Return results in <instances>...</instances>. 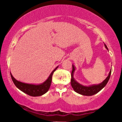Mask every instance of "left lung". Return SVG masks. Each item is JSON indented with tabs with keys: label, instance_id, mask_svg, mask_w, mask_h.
<instances>
[{
	"label": "left lung",
	"instance_id": "8db88e82",
	"mask_svg": "<svg viewBox=\"0 0 122 122\" xmlns=\"http://www.w3.org/2000/svg\"><path fill=\"white\" fill-rule=\"evenodd\" d=\"M104 45L108 50V48L107 46L106 45V44H104ZM75 71V66L72 65V74H71V77H71V85H72L73 89H74L75 92L79 93V94L85 95V96H92V95L96 94L97 92L100 91V90H102L107 84L110 78L111 73V71L109 73V75L107 76V77L102 83L99 84L98 85H91V86H86L80 84L79 83L76 82V81L75 80L73 77V73Z\"/></svg>",
	"mask_w": 122,
	"mask_h": 122
}]
</instances>
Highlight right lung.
Segmentation results:
<instances>
[{"label":"right lung","mask_w":122,"mask_h":122,"mask_svg":"<svg viewBox=\"0 0 122 122\" xmlns=\"http://www.w3.org/2000/svg\"><path fill=\"white\" fill-rule=\"evenodd\" d=\"M58 68V66L55 68V69L53 70V71L51 73L49 77H48L46 80L43 83L40 85H34V84H29L23 83V82L18 81L16 79L12 76V75L11 74V77L12 81L15 86L17 87L18 89H20L22 92L26 94L30 95L31 96H40L48 91L49 89L50 85L51 82V79H52V76L53 73Z\"/></svg>","instance_id":"1"}]
</instances>
